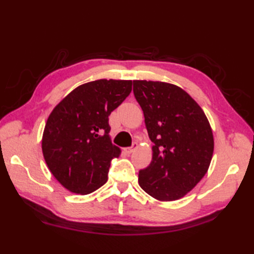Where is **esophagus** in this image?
I'll return each instance as SVG.
<instances>
[{"label":"esophagus","mask_w":254,"mask_h":254,"mask_svg":"<svg viewBox=\"0 0 254 254\" xmlns=\"http://www.w3.org/2000/svg\"><path fill=\"white\" fill-rule=\"evenodd\" d=\"M136 146H137V144L136 143H134L133 145H132V147H127V148H124V152H126L127 154H132L133 152H134V149L136 148Z\"/></svg>","instance_id":"obj_1"}]
</instances>
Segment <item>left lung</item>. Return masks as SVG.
I'll use <instances>...</instances> for the list:
<instances>
[{"label":"left lung","instance_id":"1","mask_svg":"<svg viewBox=\"0 0 254 254\" xmlns=\"http://www.w3.org/2000/svg\"><path fill=\"white\" fill-rule=\"evenodd\" d=\"M153 145V158L138 172V185L158 201H176L206 174L214 137L202 108L176 85L133 80Z\"/></svg>","mask_w":254,"mask_h":254}]
</instances>
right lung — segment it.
Returning <instances> with one entry per match:
<instances>
[{"mask_svg": "<svg viewBox=\"0 0 254 254\" xmlns=\"http://www.w3.org/2000/svg\"><path fill=\"white\" fill-rule=\"evenodd\" d=\"M132 90V80L98 79L72 90L48 118L42 153L68 191L89 194L105 185L121 150L110 141L109 117Z\"/></svg>", "mask_w": 254, "mask_h": 254, "instance_id": "add662e5", "label": "right lung"}]
</instances>
